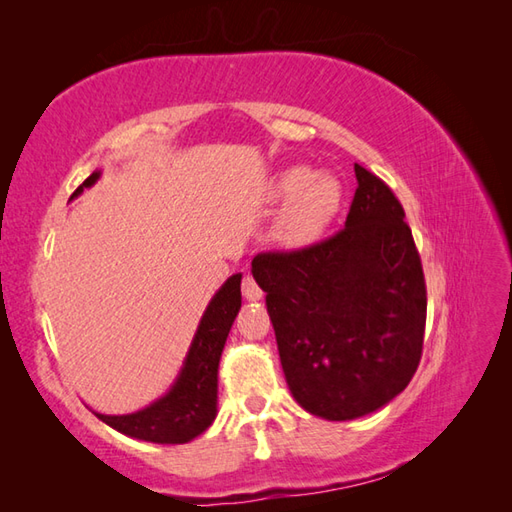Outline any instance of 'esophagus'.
<instances>
[{
	"label": "esophagus",
	"mask_w": 512,
	"mask_h": 512,
	"mask_svg": "<svg viewBox=\"0 0 512 512\" xmlns=\"http://www.w3.org/2000/svg\"><path fill=\"white\" fill-rule=\"evenodd\" d=\"M241 289H243V296H245L247 300H260V298H263V289H260V287L256 285V280H254L252 276H249V274L243 278Z\"/></svg>",
	"instance_id": "1"
}]
</instances>
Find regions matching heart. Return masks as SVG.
<instances>
[{"label":"heart","instance_id":"1","mask_svg":"<svg viewBox=\"0 0 512 512\" xmlns=\"http://www.w3.org/2000/svg\"><path fill=\"white\" fill-rule=\"evenodd\" d=\"M271 201H287L276 221L278 241L287 247H305L327 232L342 203V185L331 174L309 168H289L271 187Z\"/></svg>","mask_w":512,"mask_h":512}]
</instances>
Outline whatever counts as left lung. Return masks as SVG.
<instances>
[{"label":"left lung","instance_id":"obj_1","mask_svg":"<svg viewBox=\"0 0 512 512\" xmlns=\"http://www.w3.org/2000/svg\"><path fill=\"white\" fill-rule=\"evenodd\" d=\"M353 170L340 232L252 260L289 391L331 422L378 411L406 389L426 325L422 260L402 205L373 172Z\"/></svg>","mask_w":512,"mask_h":512}]
</instances>
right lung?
Listing matches in <instances>:
<instances>
[{"label": "right lung", "instance_id": "obj_1", "mask_svg": "<svg viewBox=\"0 0 512 512\" xmlns=\"http://www.w3.org/2000/svg\"><path fill=\"white\" fill-rule=\"evenodd\" d=\"M99 174L101 172H92L72 196H79L83 187L95 185ZM241 278V274L229 276L210 300L172 389L137 413H97L101 422L123 435L154 444H185L207 431L216 417L218 362H221L229 329L241 309Z\"/></svg>", "mask_w": 512, "mask_h": 512}]
</instances>
